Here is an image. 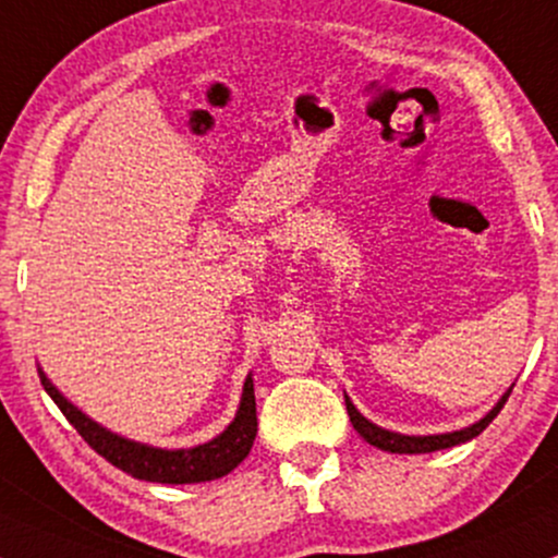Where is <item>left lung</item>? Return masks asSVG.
<instances>
[{
	"instance_id": "left-lung-1",
	"label": "left lung",
	"mask_w": 558,
	"mask_h": 558,
	"mask_svg": "<svg viewBox=\"0 0 558 558\" xmlns=\"http://www.w3.org/2000/svg\"><path fill=\"white\" fill-rule=\"evenodd\" d=\"M511 390H514V385L509 387V390L504 392V396L498 398V403L493 405L490 411H487L485 416L480 418V422L469 424L464 429H453V432H440V435H400V432H392V429H385L379 427V424L368 422L366 416L361 414L359 409L353 405V400L345 396V405H348V416L350 422H353V427L363 440L368 442V446L379 448V450H387V453H432V450H442V448H450V446H461V442L472 440V437H477L482 429L487 427V424L493 422V418L498 416V411L504 409V403L509 400Z\"/></svg>"
}]
</instances>
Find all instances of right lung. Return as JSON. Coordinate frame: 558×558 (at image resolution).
Here are the masks:
<instances>
[{
    "instance_id": "add662e5",
    "label": "right lung",
    "mask_w": 558,
    "mask_h": 558,
    "mask_svg": "<svg viewBox=\"0 0 558 558\" xmlns=\"http://www.w3.org/2000/svg\"><path fill=\"white\" fill-rule=\"evenodd\" d=\"M39 379L47 390V396L58 403L62 416L76 427L89 446L97 450L102 459H108L112 466L131 477L144 482H162V485H192V482H210L229 474L242 461L247 459L250 448H253L255 432H258V416H255V387L253 374H247L245 385H242V398L236 405V414L229 422V427L216 435L208 442H199L192 448H158L147 446V442L129 440V437L118 435L99 422H94L68 400L52 379L44 374L39 366Z\"/></svg>"
}]
</instances>
